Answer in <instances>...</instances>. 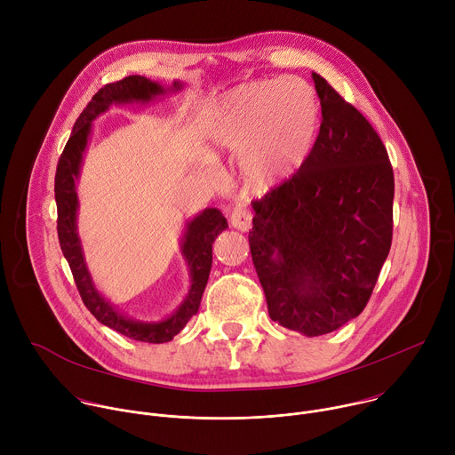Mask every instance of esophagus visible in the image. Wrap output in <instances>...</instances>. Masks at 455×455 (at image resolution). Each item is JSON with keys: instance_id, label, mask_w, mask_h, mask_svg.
I'll use <instances>...</instances> for the list:
<instances>
[{"instance_id": "34e87169", "label": "esophagus", "mask_w": 455, "mask_h": 455, "mask_svg": "<svg viewBox=\"0 0 455 455\" xmlns=\"http://www.w3.org/2000/svg\"><path fill=\"white\" fill-rule=\"evenodd\" d=\"M230 223H232L234 228H237L241 232H246L251 227V212L244 205L239 204V205L234 207V211L230 214Z\"/></svg>"}]
</instances>
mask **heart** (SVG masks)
I'll return each mask as SVG.
<instances>
[{"label":"heart","mask_w":455,"mask_h":455,"mask_svg":"<svg viewBox=\"0 0 455 455\" xmlns=\"http://www.w3.org/2000/svg\"><path fill=\"white\" fill-rule=\"evenodd\" d=\"M318 125V100L302 79L261 81L235 88L212 111L209 139L223 149L244 151L246 180L265 192L306 160Z\"/></svg>","instance_id":"b5f03b06"}]
</instances>
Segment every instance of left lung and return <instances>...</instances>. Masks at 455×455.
<instances>
[{"mask_svg":"<svg viewBox=\"0 0 455 455\" xmlns=\"http://www.w3.org/2000/svg\"><path fill=\"white\" fill-rule=\"evenodd\" d=\"M318 137L299 171L251 202V261L270 318L318 337L367 306L393 243L395 172L369 120L318 74Z\"/></svg>","mask_w":455,"mask_h":455,"instance_id":"1","label":"left lung"}]
</instances>
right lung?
<instances>
[{"label": "right lung", "instance_id": "add662e5", "mask_svg": "<svg viewBox=\"0 0 455 455\" xmlns=\"http://www.w3.org/2000/svg\"><path fill=\"white\" fill-rule=\"evenodd\" d=\"M181 83L174 81L172 88H164L155 81L142 76H129L122 81L100 88L88 106L83 109L74 124L72 135L64 146L55 171V204H57V235L60 250L67 257L74 281L81 293L84 306L104 326L118 331L120 335L139 342L164 344L172 340L185 323L198 313L202 295L205 291L211 267H212V243L227 228V220L218 209H205L192 221L187 223L181 253L190 270V290L180 307L160 322H140L118 313L95 288L92 275L86 268L81 239L77 234V209L79 200L76 181L79 178L83 155L92 132V122L104 113L111 104L125 102H149L167 92H180Z\"/></svg>", "mask_w": 455, "mask_h": 455}]
</instances>
